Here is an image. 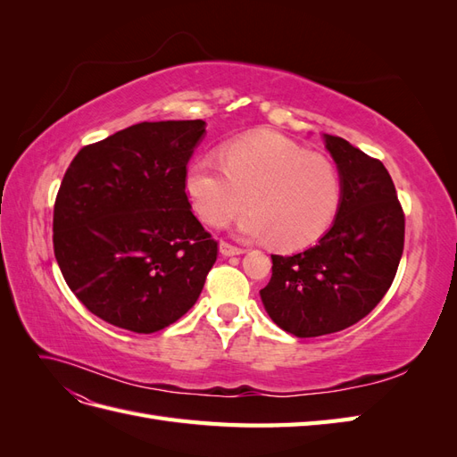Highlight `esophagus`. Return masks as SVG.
Listing matches in <instances>:
<instances>
[{"label":"esophagus","instance_id":"34e87169","mask_svg":"<svg viewBox=\"0 0 457 457\" xmlns=\"http://www.w3.org/2000/svg\"><path fill=\"white\" fill-rule=\"evenodd\" d=\"M219 252H220V255H225V257L244 253L242 247H237V245H232V244H228V242H220V244H219Z\"/></svg>","mask_w":457,"mask_h":457}]
</instances>
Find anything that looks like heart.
Listing matches in <instances>:
<instances>
[{"mask_svg": "<svg viewBox=\"0 0 457 457\" xmlns=\"http://www.w3.org/2000/svg\"><path fill=\"white\" fill-rule=\"evenodd\" d=\"M220 159L196 156L185 171V192L205 225H227L250 198L253 212L240 230L272 238L280 250H301L322 237L339 210L336 165L280 135H244L223 146Z\"/></svg>", "mask_w": 457, "mask_h": 457, "instance_id": "b5f03b06", "label": "heart"}]
</instances>
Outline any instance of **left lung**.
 <instances>
[{
	"mask_svg": "<svg viewBox=\"0 0 457 457\" xmlns=\"http://www.w3.org/2000/svg\"><path fill=\"white\" fill-rule=\"evenodd\" d=\"M324 141L341 175L334 225L305 252L272 255V276L261 289L274 324L301 339L368 316L391 287L404 250V212L385 165L341 137Z\"/></svg>",
	"mask_w": 457,
	"mask_h": 457,
	"instance_id": "1",
	"label": "left lung"
}]
</instances>
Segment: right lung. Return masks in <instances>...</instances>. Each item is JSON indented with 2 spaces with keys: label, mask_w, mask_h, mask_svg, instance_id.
Here are the masks:
<instances>
[{
  "label": "right lung",
  "mask_w": 457,
  "mask_h": 457,
  "mask_svg": "<svg viewBox=\"0 0 457 457\" xmlns=\"http://www.w3.org/2000/svg\"><path fill=\"white\" fill-rule=\"evenodd\" d=\"M202 120L143 121L81 148L53 212L68 287L104 322L154 334L202 294L217 242L190 210L187 163Z\"/></svg>",
  "instance_id": "add662e5"
}]
</instances>
